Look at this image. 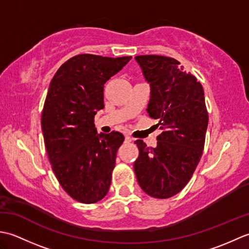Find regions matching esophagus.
Segmentation results:
<instances>
[{
  "label": "esophagus",
  "instance_id": "esophagus-1",
  "mask_svg": "<svg viewBox=\"0 0 249 249\" xmlns=\"http://www.w3.org/2000/svg\"><path fill=\"white\" fill-rule=\"evenodd\" d=\"M133 141V139L130 138L129 136H125V142H127V143H129V142Z\"/></svg>",
  "mask_w": 249,
  "mask_h": 249
}]
</instances>
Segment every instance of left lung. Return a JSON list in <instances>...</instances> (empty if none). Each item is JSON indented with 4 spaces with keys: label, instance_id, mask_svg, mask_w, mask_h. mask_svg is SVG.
<instances>
[{
    "label": "left lung",
    "instance_id": "left-lung-1",
    "mask_svg": "<svg viewBox=\"0 0 249 249\" xmlns=\"http://www.w3.org/2000/svg\"><path fill=\"white\" fill-rule=\"evenodd\" d=\"M135 60L150 84L146 111L161 129L156 147L135 141L137 181L151 197L170 198L186 186L202 155L209 123L203 88L172 57L137 55Z\"/></svg>",
    "mask_w": 249,
    "mask_h": 249
}]
</instances>
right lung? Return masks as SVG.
Returning <instances> with one entry per match:
<instances>
[{"label": "right lung", "instance_id": "right-lung-1", "mask_svg": "<svg viewBox=\"0 0 249 249\" xmlns=\"http://www.w3.org/2000/svg\"><path fill=\"white\" fill-rule=\"evenodd\" d=\"M130 59L79 54L50 82L41 114L46 150L57 181L79 202H97L109 190L124 136L97 134L94 116L104 109L105 83Z\"/></svg>", "mask_w": 249, "mask_h": 249}]
</instances>
